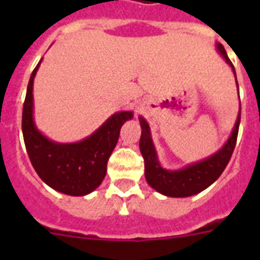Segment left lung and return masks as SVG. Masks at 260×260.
I'll use <instances>...</instances> for the list:
<instances>
[{
    "label": "left lung",
    "mask_w": 260,
    "mask_h": 260,
    "mask_svg": "<svg viewBox=\"0 0 260 260\" xmlns=\"http://www.w3.org/2000/svg\"><path fill=\"white\" fill-rule=\"evenodd\" d=\"M216 48L220 54L224 57L226 63L231 65L232 70L236 75L233 63L228 58V54L225 52L224 47L221 44H216ZM139 121H141L142 127L139 148H141V153L144 158V176H146L147 182L151 187H153L156 191L161 192L162 195L173 197V198H185V197H191V195L198 194L204 189H207L208 186L212 185L224 172L225 167L228 165L232 157L236 142H237L238 127H240L241 121V108L233 132L226 143L221 147V150L213 153L210 157L204 158L202 161L187 165L186 168L178 169V171H168L160 165L152 138H151L150 126L143 117H139Z\"/></svg>",
    "instance_id": "1"
}]
</instances>
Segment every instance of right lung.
<instances>
[{"label": "right lung", "instance_id": "right-lung-1", "mask_svg": "<svg viewBox=\"0 0 260 260\" xmlns=\"http://www.w3.org/2000/svg\"><path fill=\"white\" fill-rule=\"evenodd\" d=\"M32 71L23 104L22 132L24 144L36 173L52 189L66 195L82 197L92 192L107 174V164L118 142L119 130L133 112H118L92 135L77 143H57L41 134L34 122V78Z\"/></svg>", "mask_w": 260, "mask_h": 260}]
</instances>
